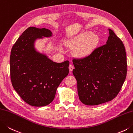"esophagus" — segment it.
I'll list each match as a JSON object with an SVG mask.
<instances>
[{
    "label": "esophagus",
    "mask_w": 133,
    "mask_h": 133,
    "mask_svg": "<svg viewBox=\"0 0 133 133\" xmlns=\"http://www.w3.org/2000/svg\"><path fill=\"white\" fill-rule=\"evenodd\" d=\"M74 69V65H72V64H71L69 66V71L70 72H72V71H73V69Z\"/></svg>",
    "instance_id": "obj_1"
}]
</instances>
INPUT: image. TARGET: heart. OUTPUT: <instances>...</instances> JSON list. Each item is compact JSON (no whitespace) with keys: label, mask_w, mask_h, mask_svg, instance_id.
<instances>
[{"label":"heart","mask_w":133,"mask_h":133,"mask_svg":"<svg viewBox=\"0 0 133 133\" xmlns=\"http://www.w3.org/2000/svg\"><path fill=\"white\" fill-rule=\"evenodd\" d=\"M98 42V37L90 31L83 32L67 42V46L75 49L74 54L79 58H84L91 53Z\"/></svg>","instance_id":"b5f03b06"}]
</instances>
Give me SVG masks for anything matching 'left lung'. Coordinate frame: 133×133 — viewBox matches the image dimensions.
<instances>
[{"mask_svg": "<svg viewBox=\"0 0 133 133\" xmlns=\"http://www.w3.org/2000/svg\"><path fill=\"white\" fill-rule=\"evenodd\" d=\"M107 43L88 56L72 60L73 74L81 101L97 105L113 99L121 91L127 75L126 50L122 41L109 29Z\"/></svg>", "mask_w": 133, "mask_h": 133, "instance_id": "left-lung-1", "label": "left lung"}]
</instances>
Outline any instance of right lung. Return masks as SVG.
I'll list each match as a JSON object with an SVG mask.
<instances>
[{
  "instance_id": "right-lung-1",
  "label": "right lung",
  "mask_w": 133,
  "mask_h": 133,
  "mask_svg": "<svg viewBox=\"0 0 133 133\" xmlns=\"http://www.w3.org/2000/svg\"><path fill=\"white\" fill-rule=\"evenodd\" d=\"M51 35L48 29L29 27L11 49L10 66L12 85L21 98L31 106L50 104L57 87L69 73L68 61L57 63L35 49L37 39Z\"/></svg>"
}]
</instances>
